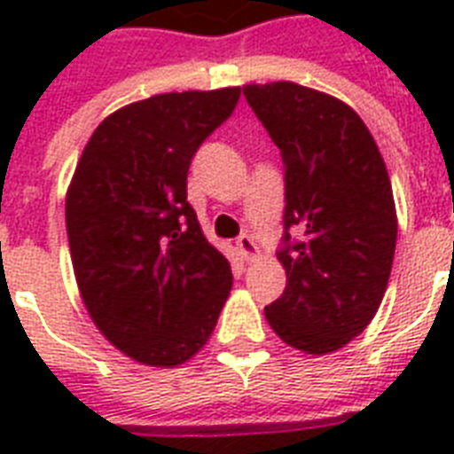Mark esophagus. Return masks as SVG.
I'll use <instances>...</instances> for the list:
<instances>
[{
	"label": "esophagus",
	"instance_id": "34e87169",
	"mask_svg": "<svg viewBox=\"0 0 454 454\" xmlns=\"http://www.w3.org/2000/svg\"><path fill=\"white\" fill-rule=\"evenodd\" d=\"M235 245H238V252H240V256L245 262H254L256 254H259V247H256V242L252 235H240V238L235 240Z\"/></svg>",
	"mask_w": 454,
	"mask_h": 454
}]
</instances>
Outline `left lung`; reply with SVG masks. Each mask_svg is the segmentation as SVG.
Returning <instances> with one entry per match:
<instances>
[{
    "instance_id": "left-lung-1",
    "label": "left lung",
    "mask_w": 454,
    "mask_h": 454,
    "mask_svg": "<svg viewBox=\"0 0 454 454\" xmlns=\"http://www.w3.org/2000/svg\"><path fill=\"white\" fill-rule=\"evenodd\" d=\"M242 91L285 167L278 259L287 285L266 320L299 351H337L370 325L391 276L398 221L387 164L334 96L294 82Z\"/></svg>"
}]
</instances>
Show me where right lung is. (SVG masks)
<instances>
[{"instance_id": "right-lung-1", "label": "right lung", "mask_w": 454, "mask_h": 454, "mask_svg": "<svg viewBox=\"0 0 454 454\" xmlns=\"http://www.w3.org/2000/svg\"><path fill=\"white\" fill-rule=\"evenodd\" d=\"M240 87L160 94L106 117L67 188L82 299L129 358L174 367L205 346L233 273L188 202L192 155L233 115Z\"/></svg>"}]
</instances>
